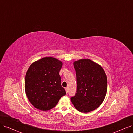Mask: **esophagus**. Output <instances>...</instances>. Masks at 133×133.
Returning a JSON list of instances; mask_svg holds the SVG:
<instances>
[{
	"label": "esophagus",
	"instance_id": "1",
	"mask_svg": "<svg viewBox=\"0 0 133 133\" xmlns=\"http://www.w3.org/2000/svg\"><path fill=\"white\" fill-rule=\"evenodd\" d=\"M65 89L66 92V93H67V92H68V88H65Z\"/></svg>",
	"mask_w": 133,
	"mask_h": 133
}]
</instances>
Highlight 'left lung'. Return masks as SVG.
<instances>
[{
	"label": "left lung",
	"instance_id": "8db88e82",
	"mask_svg": "<svg viewBox=\"0 0 133 133\" xmlns=\"http://www.w3.org/2000/svg\"><path fill=\"white\" fill-rule=\"evenodd\" d=\"M76 75V93L71 101L78 111L87 113L101 105L105 98L107 78L103 68L90 59L73 63Z\"/></svg>",
	"mask_w": 133,
	"mask_h": 133
}]
</instances>
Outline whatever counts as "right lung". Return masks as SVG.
Masks as SVG:
<instances>
[{"label": "right lung", "mask_w": 133, "mask_h": 133, "mask_svg": "<svg viewBox=\"0 0 133 133\" xmlns=\"http://www.w3.org/2000/svg\"><path fill=\"white\" fill-rule=\"evenodd\" d=\"M62 65L61 61L49 57L34 62L28 68L25 79V93L38 109H51L66 94L59 75Z\"/></svg>", "instance_id": "add662e5"}]
</instances>
